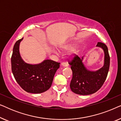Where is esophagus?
Segmentation results:
<instances>
[{
    "label": "esophagus",
    "instance_id": "obj_1",
    "mask_svg": "<svg viewBox=\"0 0 121 121\" xmlns=\"http://www.w3.org/2000/svg\"><path fill=\"white\" fill-rule=\"evenodd\" d=\"M61 66H62V67H68V64L67 63H62L61 64Z\"/></svg>",
    "mask_w": 121,
    "mask_h": 121
}]
</instances>
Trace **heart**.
Listing matches in <instances>:
<instances>
[{"mask_svg":"<svg viewBox=\"0 0 121 121\" xmlns=\"http://www.w3.org/2000/svg\"><path fill=\"white\" fill-rule=\"evenodd\" d=\"M74 46H69V47H68L67 48V49H68V50H73V49H74Z\"/></svg>","mask_w":121,"mask_h":121,"instance_id":"1","label":"heart"}]
</instances>
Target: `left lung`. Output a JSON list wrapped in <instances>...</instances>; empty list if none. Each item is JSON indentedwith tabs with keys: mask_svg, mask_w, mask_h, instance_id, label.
<instances>
[{
	"mask_svg": "<svg viewBox=\"0 0 121 121\" xmlns=\"http://www.w3.org/2000/svg\"><path fill=\"white\" fill-rule=\"evenodd\" d=\"M96 47L101 48L104 52V65L99 70L91 71L87 69L82 62L84 56L82 58L75 56L69 62L73 72L70 87L74 93L81 95L95 93L101 88L106 79L110 62L108 48L101 42L97 43Z\"/></svg>",
	"mask_w": 121,
	"mask_h": 121,
	"instance_id": "left-lung-1",
	"label": "left lung"
}]
</instances>
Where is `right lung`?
Here are the masks:
<instances>
[{
    "mask_svg": "<svg viewBox=\"0 0 121 121\" xmlns=\"http://www.w3.org/2000/svg\"><path fill=\"white\" fill-rule=\"evenodd\" d=\"M23 38L16 42L11 56V70L19 85L26 92L32 94L43 92L50 88L59 63L46 59L39 64L26 63L21 57L20 43Z\"/></svg>",
    "mask_w": 121,
    "mask_h": 121,
    "instance_id": "add662e5",
    "label": "right lung"
}]
</instances>
